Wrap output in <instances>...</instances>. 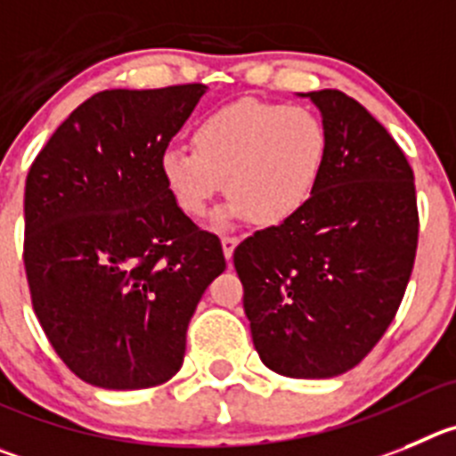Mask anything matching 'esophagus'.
Listing matches in <instances>:
<instances>
[{"instance_id":"34e87169","label":"esophagus","mask_w":456,"mask_h":456,"mask_svg":"<svg viewBox=\"0 0 456 456\" xmlns=\"http://www.w3.org/2000/svg\"><path fill=\"white\" fill-rule=\"evenodd\" d=\"M238 245V238L236 236H223V252H224V258H232L233 256V249H236Z\"/></svg>"}]
</instances>
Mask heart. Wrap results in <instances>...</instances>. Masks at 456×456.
Listing matches in <instances>:
<instances>
[{"mask_svg":"<svg viewBox=\"0 0 456 456\" xmlns=\"http://www.w3.org/2000/svg\"><path fill=\"white\" fill-rule=\"evenodd\" d=\"M191 139L193 151L170 146L161 152V177L189 218L207 216L224 182L232 200L220 224L290 220L317 191L329 157L324 123L301 105L232 103L207 114Z\"/></svg>","mask_w":456,"mask_h":456,"instance_id":"obj_1","label":"heart"}]
</instances>
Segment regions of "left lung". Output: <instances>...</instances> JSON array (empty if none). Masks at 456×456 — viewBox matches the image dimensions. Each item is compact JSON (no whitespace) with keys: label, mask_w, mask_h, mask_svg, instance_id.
<instances>
[{"label":"left lung","mask_w":456,"mask_h":456,"mask_svg":"<svg viewBox=\"0 0 456 456\" xmlns=\"http://www.w3.org/2000/svg\"><path fill=\"white\" fill-rule=\"evenodd\" d=\"M322 112L329 157L299 214L233 252L263 364L333 378L364 360L401 305L419 245L414 170L389 132L338 89L299 94Z\"/></svg>","instance_id":"obj_1"}]
</instances>
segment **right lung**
<instances>
[{
  "label": "right lung",
  "instance_id": "1",
  "mask_svg": "<svg viewBox=\"0 0 456 456\" xmlns=\"http://www.w3.org/2000/svg\"><path fill=\"white\" fill-rule=\"evenodd\" d=\"M204 92L94 94L28 170L33 310L62 362L94 387L146 389L175 376L198 301L227 267L218 236L191 223L159 170Z\"/></svg>",
  "mask_w": 456,
  "mask_h": 456
}]
</instances>
